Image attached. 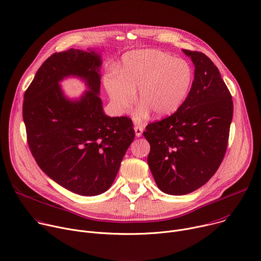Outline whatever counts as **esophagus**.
<instances>
[{
    "mask_svg": "<svg viewBox=\"0 0 261 261\" xmlns=\"http://www.w3.org/2000/svg\"><path fill=\"white\" fill-rule=\"evenodd\" d=\"M134 131H135V135L137 137H140L142 135V132H143V128L140 127V126H135L134 127Z\"/></svg>",
    "mask_w": 261,
    "mask_h": 261,
    "instance_id": "obj_1",
    "label": "esophagus"
}]
</instances>
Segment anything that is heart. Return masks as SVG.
Listing matches in <instances>:
<instances>
[{"instance_id": "obj_1", "label": "heart", "mask_w": 261, "mask_h": 261, "mask_svg": "<svg viewBox=\"0 0 261 261\" xmlns=\"http://www.w3.org/2000/svg\"><path fill=\"white\" fill-rule=\"evenodd\" d=\"M119 75L105 80L110 101L118 114H125L136 99L139 106L134 113L142 123L153 113L167 117L182 105L193 83V70L188 62L157 49L133 50L122 60Z\"/></svg>"}]
</instances>
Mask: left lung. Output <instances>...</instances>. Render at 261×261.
Returning <instances> with one entry per match:
<instances>
[{"label":"left lung","mask_w":261,"mask_h":261,"mask_svg":"<svg viewBox=\"0 0 261 261\" xmlns=\"http://www.w3.org/2000/svg\"><path fill=\"white\" fill-rule=\"evenodd\" d=\"M194 64L187 99L170 117L148 124V167L158 188L185 195L203 186L224 158L233 115L231 95L219 69L199 51L182 49Z\"/></svg>","instance_id":"left-lung-1"}]
</instances>
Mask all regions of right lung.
Returning a JSON list of instances; mask_svg holds the SVG:
<instances>
[{
  "instance_id": "right-lung-1",
  "label": "right lung",
  "mask_w": 261,
  "mask_h": 261,
  "mask_svg": "<svg viewBox=\"0 0 261 261\" xmlns=\"http://www.w3.org/2000/svg\"><path fill=\"white\" fill-rule=\"evenodd\" d=\"M101 65L94 49L56 53L37 71L23 97L22 117L37 164L62 187L83 196L110 188L135 136L130 119L104 114ZM68 77L87 87L77 99L68 98L60 88Z\"/></svg>"
}]
</instances>
